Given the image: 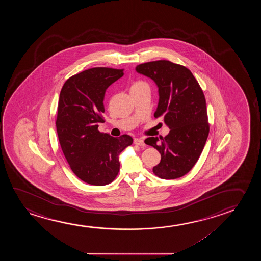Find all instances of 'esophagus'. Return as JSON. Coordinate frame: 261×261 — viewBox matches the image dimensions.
Returning a JSON list of instances; mask_svg holds the SVG:
<instances>
[{
  "label": "esophagus",
  "mask_w": 261,
  "mask_h": 261,
  "mask_svg": "<svg viewBox=\"0 0 261 261\" xmlns=\"http://www.w3.org/2000/svg\"><path fill=\"white\" fill-rule=\"evenodd\" d=\"M134 143L136 144V145H139V146H145L144 141L142 138H136V139L134 140Z\"/></svg>",
  "instance_id": "obj_1"
}]
</instances>
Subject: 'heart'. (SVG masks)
Instances as JSON below:
<instances>
[{"instance_id":"obj_1","label":"heart","mask_w":261,"mask_h":261,"mask_svg":"<svg viewBox=\"0 0 261 261\" xmlns=\"http://www.w3.org/2000/svg\"><path fill=\"white\" fill-rule=\"evenodd\" d=\"M143 88H149V86L146 82L142 81V80H138L132 84V86L130 87V91H134V90L143 89Z\"/></svg>"}]
</instances>
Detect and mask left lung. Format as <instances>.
Returning <instances> with one entry per match:
<instances>
[{"instance_id":"8db88e82","label":"left lung","mask_w":261,"mask_h":261,"mask_svg":"<svg viewBox=\"0 0 261 261\" xmlns=\"http://www.w3.org/2000/svg\"><path fill=\"white\" fill-rule=\"evenodd\" d=\"M136 69L156 83L160 100L154 117L162 118L170 128L164 138L144 141L161 155L152 171L160 178L181 177L199 160L210 132L203 91L188 68L171 61H150Z\"/></svg>"}]
</instances>
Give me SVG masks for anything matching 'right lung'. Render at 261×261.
Listing matches in <instances>:
<instances>
[{
    "mask_svg": "<svg viewBox=\"0 0 261 261\" xmlns=\"http://www.w3.org/2000/svg\"><path fill=\"white\" fill-rule=\"evenodd\" d=\"M124 69L89 68L72 75L62 86L56 128L61 150L72 171L93 186L111 184L119 171L118 155L131 145L127 135L113 137L98 130L103 123L105 92Z\"/></svg>",
    "mask_w": 261,
    "mask_h": 261,
    "instance_id": "right-lung-1",
    "label": "right lung"
}]
</instances>
